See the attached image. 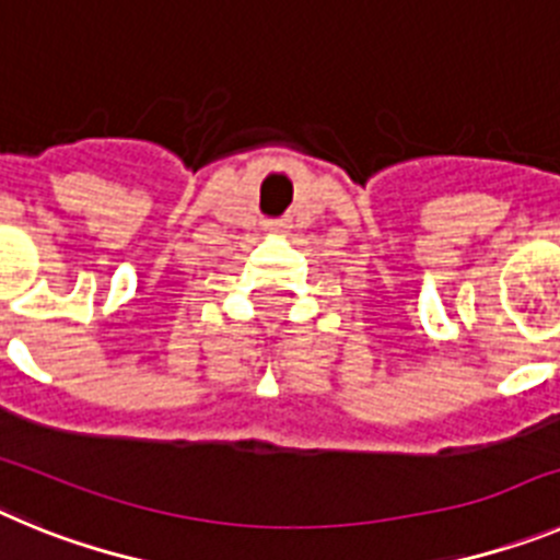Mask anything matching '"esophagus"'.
Masks as SVG:
<instances>
[{
  "instance_id": "obj_1",
  "label": "esophagus",
  "mask_w": 560,
  "mask_h": 560,
  "mask_svg": "<svg viewBox=\"0 0 560 560\" xmlns=\"http://www.w3.org/2000/svg\"><path fill=\"white\" fill-rule=\"evenodd\" d=\"M283 221H271V230H283Z\"/></svg>"
}]
</instances>
